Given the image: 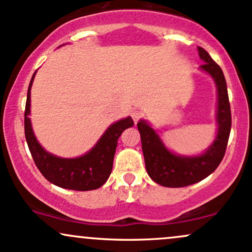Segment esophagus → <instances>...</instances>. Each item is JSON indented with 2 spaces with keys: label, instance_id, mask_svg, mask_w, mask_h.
Segmentation results:
<instances>
[{
  "label": "esophagus",
  "instance_id": "esophagus-1",
  "mask_svg": "<svg viewBox=\"0 0 252 252\" xmlns=\"http://www.w3.org/2000/svg\"><path fill=\"white\" fill-rule=\"evenodd\" d=\"M143 116H144L143 112L142 111H138V110H137V111H134L131 114V117H132V120L135 121V123H137L138 121H140Z\"/></svg>",
  "mask_w": 252,
  "mask_h": 252
}]
</instances>
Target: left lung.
<instances>
[{
  "label": "left lung",
  "mask_w": 252,
  "mask_h": 252,
  "mask_svg": "<svg viewBox=\"0 0 252 252\" xmlns=\"http://www.w3.org/2000/svg\"><path fill=\"white\" fill-rule=\"evenodd\" d=\"M198 51L204 60L200 67L213 77L218 88V134L207 152L196 158L176 156L164 148L158 136L144 121L137 123L147 173L155 182L166 187H185L201 181L215 172L226 152L232 122L226 80L220 66L210 54L201 47H198Z\"/></svg>",
  "instance_id": "obj_1"
}]
</instances>
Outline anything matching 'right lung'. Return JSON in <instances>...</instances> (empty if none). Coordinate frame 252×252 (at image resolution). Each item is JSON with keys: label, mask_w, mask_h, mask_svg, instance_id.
<instances>
[{"label": "right lung", "mask_w": 252, "mask_h": 252, "mask_svg": "<svg viewBox=\"0 0 252 252\" xmlns=\"http://www.w3.org/2000/svg\"><path fill=\"white\" fill-rule=\"evenodd\" d=\"M34 76L35 73L31 79L26 100L25 136L37 169L48 181L63 189L74 190L99 189L111 174L118 137L126 128L134 126V121L131 117H126L112 124L96 146L80 158H62L48 154L37 143L28 117L31 111V86Z\"/></svg>", "instance_id": "right-lung-1"}]
</instances>
